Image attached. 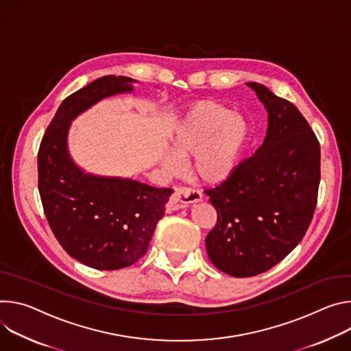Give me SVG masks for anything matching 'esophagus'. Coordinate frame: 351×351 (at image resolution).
I'll list each match as a JSON object with an SVG mask.
<instances>
[{"label": "esophagus", "instance_id": "esophagus-1", "mask_svg": "<svg viewBox=\"0 0 351 351\" xmlns=\"http://www.w3.org/2000/svg\"><path fill=\"white\" fill-rule=\"evenodd\" d=\"M202 201L201 192L192 188H177L174 192V202L180 206H191Z\"/></svg>", "mask_w": 351, "mask_h": 351}]
</instances>
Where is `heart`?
I'll use <instances>...</instances> for the list:
<instances>
[{"mask_svg": "<svg viewBox=\"0 0 351 351\" xmlns=\"http://www.w3.org/2000/svg\"><path fill=\"white\" fill-rule=\"evenodd\" d=\"M251 128L241 114L213 100L192 103L173 131V147L162 153V167L177 174L193 156V174L205 184H220L237 169Z\"/></svg>", "mask_w": 351, "mask_h": 351, "instance_id": "1", "label": "heart"}]
</instances>
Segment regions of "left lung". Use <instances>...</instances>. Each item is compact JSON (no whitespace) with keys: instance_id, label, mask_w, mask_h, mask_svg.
<instances>
[{"instance_id":"left-lung-1","label":"left lung","mask_w":351,"mask_h":351,"mask_svg":"<svg viewBox=\"0 0 351 351\" xmlns=\"http://www.w3.org/2000/svg\"><path fill=\"white\" fill-rule=\"evenodd\" d=\"M267 112L263 143L223 184L205 191L217 212L206 236L212 263L234 278L269 270L302 240L321 180V147L298 108L247 82Z\"/></svg>"}]
</instances>
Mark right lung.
Masks as SVG:
<instances>
[{
	"label": "right lung",
	"instance_id": "add662e5",
	"mask_svg": "<svg viewBox=\"0 0 351 351\" xmlns=\"http://www.w3.org/2000/svg\"><path fill=\"white\" fill-rule=\"evenodd\" d=\"M136 82L107 75L68 96L38 149V192L54 236L68 255L99 270L127 267L146 254L173 193L171 188L86 173L68 149L77 115L103 99L132 93Z\"/></svg>",
	"mask_w": 351,
	"mask_h": 351
}]
</instances>
